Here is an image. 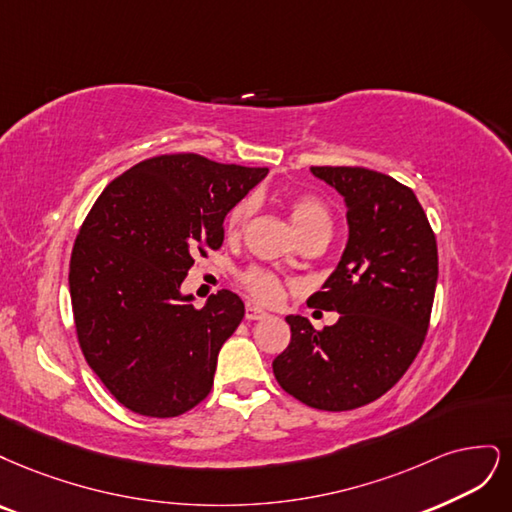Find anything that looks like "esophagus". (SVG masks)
Wrapping results in <instances>:
<instances>
[{
	"label": "esophagus",
	"instance_id": "1",
	"mask_svg": "<svg viewBox=\"0 0 512 512\" xmlns=\"http://www.w3.org/2000/svg\"><path fill=\"white\" fill-rule=\"evenodd\" d=\"M246 319H249V321L268 319V312L263 310V308H259V306H255V304H249V306H246Z\"/></svg>",
	"mask_w": 512,
	"mask_h": 512
}]
</instances>
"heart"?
<instances>
[{"mask_svg": "<svg viewBox=\"0 0 512 512\" xmlns=\"http://www.w3.org/2000/svg\"><path fill=\"white\" fill-rule=\"evenodd\" d=\"M253 214V202L244 200L232 208V212L227 214L225 221V232L229 238H238L246 223H249ZM289 217L293 227L298 229L300 238L312 232H332V214H329L327 206L315 195H295L289 202ZM244 285L249 289L255 298L263 302H272L280 295V283L278 278L270 272L263 270H249L244 276Z\"/></svg>", "mask_w": 512, "mask_h": 512, "instance_id": "obj_1", "label": "heart"}]
</instances>
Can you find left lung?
<instances>
[{
	"label": "left lung",
	"instance_id": "1",
	"mask_svg": "<svg viewBox=\"0 0 512 512\" xmlns=\"http://www.w3.org/2000/svg\"><path fill=\"white\" fill-rule=\"evenodd\" d=\"M336 189L349 240L310 306L340 319L317 332L289 315L291 342L274 364L278 385L306 406L353 410L387 393L417 357L430 325L436 238L417 195L366 168H310Z\"/></svg>",
	"mask_w": 512,
	"mask_h": 512
}]
</instances>
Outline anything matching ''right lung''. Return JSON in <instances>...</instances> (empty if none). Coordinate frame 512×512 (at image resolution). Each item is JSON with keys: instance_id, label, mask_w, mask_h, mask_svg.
<instances>
[{"instance_id": "add662e5", "label": "right lung", "mask_w": 512, "mask_h": 512, "mask_svg": "<svg viewBox=\"0 0 512 512\" xmlns=\"http://www.w3.org/2000/svg\"><path fill=\"white\" fill-rule=\"evenodd\" d=\"M266 168L193 153L146 159L97 197L70 261L80 349L106 389L144 417H178L212 389L223 342L244 317L232 291L202 308L180 285L223 244V221Z\"/></svg>"}]
</instances>
